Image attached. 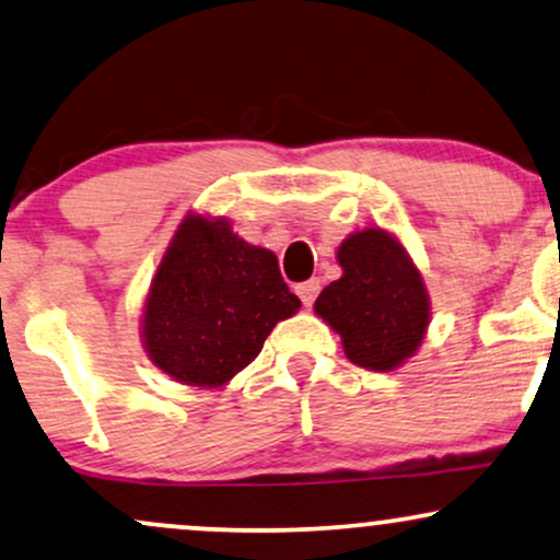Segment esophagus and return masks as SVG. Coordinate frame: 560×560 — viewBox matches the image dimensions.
<instances>
[{
  "label": "esophagus",
  "instance_id": "obj_1",
  "mask_svg": "<svg viewBox=\"0 0 560 560\" xmlns=\"http://www.w3.org/2000/svg\"><path fill=\"white\" fill-rule=\"evenodd\" d=\"M294 292H298V298L302 300V305L310 307V305H313V302H315V298H318L320 281H318V279L302 281V284H298V289H294Z\"/></svg>",
  "mask_w": 560,
  "mask_h": 560
}]
</instances>
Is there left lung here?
<instances>
[{"label":"left lung","instance_id":"obj_1","mask_svg":"<svg viewBox=\"0 0 560 560\" xmlns=\"http://www.w3.org/2000/svg\"><path fill=\"white\" fill-rule=\"evenodd\" d=\"M341 276L315 300V313L341 336L354 365L388 373L425 339L430 298L404 245L386 229L349 234L336 250Z\"/></svg>","mask_w":560,"mask_h":560}]
</instances>
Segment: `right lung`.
I'll return each mask as SVG.
<instances>
[{"label":"right lung","instance_id":"right-lung-1","mask_svg":"<svg viewBox=\"0 0 560 560\" xmlns=\"http://www.w3.org/2000/svg\"><path fill=\"white\" fill-rule=\"evenodd\" d=\"M298 310L271 250L237 237L226 219L190 213L159 262L140 331L148 360L170 378L221 388Z\"/></svg>","mask_w":560,"mask_h":560}]
</instances>
